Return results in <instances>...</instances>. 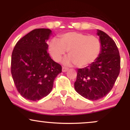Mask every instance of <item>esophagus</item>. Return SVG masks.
I'll use <instances>...</instances> for the list:
<instances>
[{
    "label": "esophagus",
    "mask_w": 130,
    "mask_h": 130,
    "mask_svg": "<svg viewBox=\"0 0 130 130\" xmlns=\"http://www.w3.org/2000/svg\"><path fill=\"white\" fill-rule=\"evenodd\" d=\"M67 71H68V68L66 67H62V71L63 72H66Z\"/></svg>",
    "instance_id": "esophagus-1"
}]
</instances>
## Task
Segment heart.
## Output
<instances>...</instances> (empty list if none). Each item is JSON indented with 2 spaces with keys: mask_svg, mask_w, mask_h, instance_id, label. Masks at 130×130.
Returning a JSON list of instances; mask_svg holds the SVG:
<instances>
[{
  "mask_svg": "<svg viewBox=\"0 0 130 130\" xmlns=\"http://www.w3.org/2000/svg\"><path fill=\"white\" fill-rule=\"evenodd\" d=\"M59 40L51 41L49 51L57 62L62 60L68 51V57L63 60L65 65L76 64L78 67H85L96 60L101 51V43L98 37L89 36L79 32H68L60 35Z\"/></svg>",
  "mask_w": 130,
  "mask_h": 130,
  "instance_id": "obj_1",
  "label": "heart"
}]
</instances>
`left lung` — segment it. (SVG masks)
Wrapping results in <instances>:
<instances>
[{
	"instance_id": "8db88e82",
	"label": "left lung",
	"mask_w": 130,
	"mask_h": 130,
	"mask_svg": "<svg viewBox=\"0 0 130 130\" xmlns=\"http://www.w3.org/2000/svg\"><path fill=\"white\" fill-rule=\"evenodd\" d=\"M101 51L95 62L77 69L74 89L89 100L105 96L112 89L120 68V57L116 43L105 32L97 30Z\"/></svg>"
}]
</instances>
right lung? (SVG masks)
Wrapping results in <instances>:
<instances>
[{
    "mask_svg": "<svg viewBox=\"0 0 130 130\" xmlns=\"http://www.w3.org/2000/svg\"><path fill=\"white\" fill-rule=\"evenodd\" d=\"M52 31L34 29L18 41L11 55V71L19 93L27 100H39L49 95L62 67L51 58L46 43Z\"/></svg>",
    "mask_w": 130,
    "mask_h": 130,
    "instance_id": "right-lung-1",
    "label": "right lung"
}]
</instances>
